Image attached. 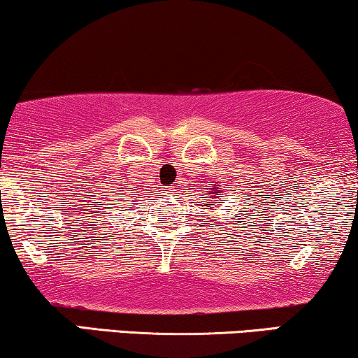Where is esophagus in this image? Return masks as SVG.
I'll list each match as a JSON object with an SVG mask.
<instances>
[{
	"mask_svg": "<svg viewBox=\"0 0 358 358\" xmlns=\"http://www.w3.org/2000/svg\"><path fill=\"white\" fill-rule=\"evenodd\" d=\"M173 192H174L173 185H171V187H166V189H164V194H173Z\"/></svg>",
	"mask_w": 358,
	"mask_h": 358,
	"instance_id": "esophagus-1",
	"label": "esophagus"
}]
</instances>
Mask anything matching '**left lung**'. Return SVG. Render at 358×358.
I'll return each mask as SVG.
<instances>
[{
	"mask_svg": "<svg viewBox=\"0 0 358 358\" xmlns=\"http://www.w3.org/2000/svg\"><path fill=\"white\" fill-rule=\"evenodd\" d=\"M222 192H223V190H218L217 187H213V192H210V190H208V194H212V197H213V200H208V202H207V207L210 210H213L215 205H217V203H222V200H220V197H222ZM215 198H217V200L215 201Z\"/></svg>",
	"mask_w": 358,
	"mask_h": 358,
	"instance_id": "left-lung-1",
	"label": "left lung"
}]
</instances>
